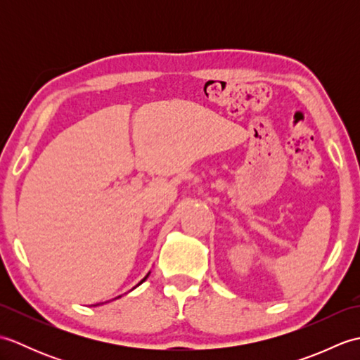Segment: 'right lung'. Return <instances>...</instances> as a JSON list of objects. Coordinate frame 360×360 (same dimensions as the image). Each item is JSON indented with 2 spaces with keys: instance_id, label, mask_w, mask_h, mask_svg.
I'll list each match as a JSON object with an SVG mask.
<instances>
[{
  "instance_id": "1",
  "label": "right lung",
  "mask_w": 360,
  "mask_h": 360,
  "mask_svg": "<svg viewBox=\"0 0 360 360\" xmlns=\"http://www.w3.org/2000/svg\"><path fill=\"white\" fill-rule=\"evenodd\" d=\"M148 275H150V272H148V274H147V275H145V277H143V278H142V280H141V283H143V281H145V280H147V277H148ZM141 283H139V285H141ZM139 285H137V286H139Z\"/></svg>"
}]
</instances>
